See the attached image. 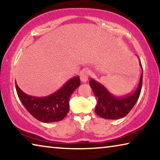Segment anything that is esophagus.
<instances>
[{"mask_svg":"<svg viewBox=\"0 0 160 160\" xmlns=\"http://www.w3.org/2000/svg\"><path fill=\"white\" fill-rule=\"evenodd\" d=\"M90 76V71L89 70H83L80 72V80L83 82H86Z\"/></svg>","mask_w":160,"mask_h":160,"instance_id":"1","label":"esophagus"}]
</instances>
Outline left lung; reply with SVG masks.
<instances>
[{
	"instance_id": "1",
	"label": "left lung",
	"mask_w": 160,
	"mask_h": 160,
	"mask_svg": "<svg viewBox=\"0 0 160 160\" xmlns=\"http://www.w3.org/2000/svg\"><path fill=\"white\" fill-rule=\"evenodd\" d=\"M140 61V60H139ZM139 84L136 90L126 95L116 97L110 93L109 90L94 79L90 81V85L92 89L94 96L97 98L95 113L100 117L106 119H118L126 116L130 112L138 99L142 85V67Z\"/></svg>"
}]
</instances>
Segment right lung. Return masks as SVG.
Listing matches in <instances>:
<instances>
[{
	"label": "right lung",
	"mask_w": 160,
	"mask_h": 160,
	"mask_svg": "<svg viewBox=\"0 0 160 160\" xmlns=\"http://www.w3.org/2000/svg\"><path fill=\"white\" fill-rule=\"evenodd\" d=\"M80 85L79 76L73 77L53 94L37 97L25 94L15 82L16 90L22 104L32 116L43 123L57 122L66 117L69 112L70 96Z\"/></svg>",
	"instance_id": "1"
}]
</instances>
